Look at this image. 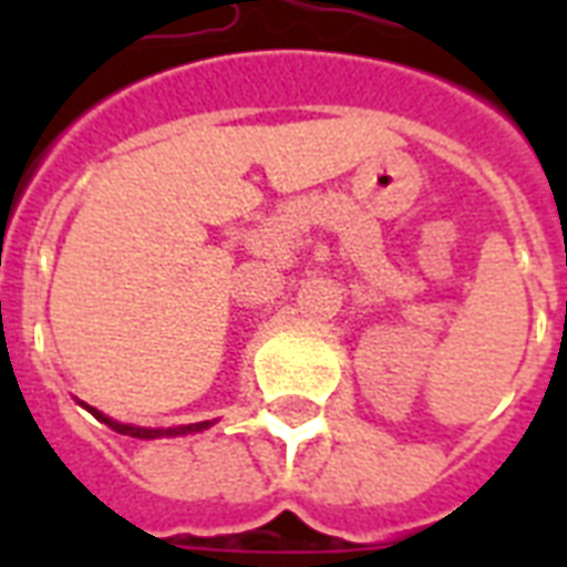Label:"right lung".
<instances>
[{
	"label": "right lung",
	"mask_w": 567,
	"mask_h": 567,
	"mask_svg": "<svg viewBox=\"0 0 567 567\" xmlns=\"http://www.w3.org/2000/svg\"><path fill=\"white\" fill-rule=\"evenodd\" d=\"M93 414H96V417H100L102 423H109L111 430L114 432H120V435H132V439H162V435H167V439H171V435H185V432H199V430H205V426H212V423L208 421H203V423H190V426H179V430H144V426H128V423H117V421H111V417H105V414H100L96 412V409H91Z\"/></svg>",
	"instance_id": "1"
}]
</instances>
